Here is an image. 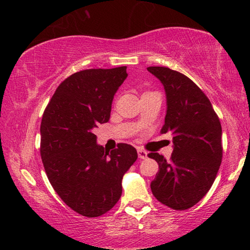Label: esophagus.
Segmentation results:
<instances>
[{"label":"esophagus","instance_id":"obj_1","mask_svg":"<svg viewBox=\"0 0 250 250\" xmlns=\"http://www.w3.org/2000/svg\"><path fill=\"white\" fill-rule=\"evenodd\" d=\"M138 156H139L140 159H146V158L148 157V152L142 149H138Z\"/></svg>","mask_w":250,"mask_h":250}]
</instances>
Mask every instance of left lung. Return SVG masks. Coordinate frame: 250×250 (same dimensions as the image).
<instances>
[{"label":"left lung","mask_w":250,"mask_h":250,"mask_svg":"<svg viewBox=\"0 0 250 250\" xmlns=\"http://www.w3.org/2000/svg\"><path fill=\"white\" fill-rule=\"evenodd\" d=\"M165 86L167 114L161 133L172 134L170 160L148 154L159 165L151 191L175 210L191 208L208 192L223 159L221 125L211 102L195 82L166 66H149Z\"/></svg>","instance_id":"8db88e82"}]
</instances>
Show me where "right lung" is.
I'll return each mask as SVG.
<instances>
[{"instance_id": "right-lung-1", "label": "right lung", "mask_w": 250, "mask_h": 250, "mask_svg": "<svg viewBox=\"0 0 250 250\" xmlns=\"http://www.w3.org/2000/svg\"><path fill=\"white\" fill-rule=\"evenodd\" d=\"M126 77V66L79 71L61 82L43 112L40 153L47 179L82 216H102L118 203L122 177L138 158L126 144L104 151L93 133L109 121L113 96Z\"/></svg>"}]
</instances>
